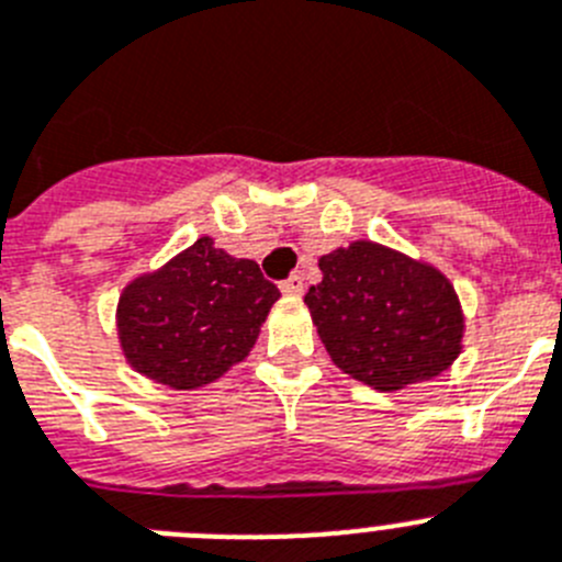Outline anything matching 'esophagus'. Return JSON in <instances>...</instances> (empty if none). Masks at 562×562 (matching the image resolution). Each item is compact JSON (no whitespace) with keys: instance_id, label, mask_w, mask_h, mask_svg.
Segmentation results:
<instances>
[{"instance_id":"34e87169","label":"esophagus","mask_w":562,"mask_h":562,"mask_svg":"<svg viewBox=\"0 0 562 562\" xmlns=\"http://www.w3.org/2000/svg\"><path fill=\"white\" fill-rule=\"evenodd\" d=\"M282 293H288V296H300V293H305V277L302 274H291L285 282H280Z\"/></svg>"}]
</instances>
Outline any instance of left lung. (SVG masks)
I'll return each instance as SVG.
<instances>
[{"label": "left lung", "mask_w": 562, "mask_h": 562, "mask_svg": "<svg viewBox=\"0 0 562 562\" xmlns=\"http://www.w3.org/2000/svg\"><path fill=\"white\" fill-rule=\"evenodd\" d=\"M318 269L305 305L333 363L356 381L397 392L445 372L462 352V307L434 266L356 240Z\"/></svg>", "instance_id": "8db88e82"}]
</instances>
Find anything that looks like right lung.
<instances>
[{
    "instance_id": "right-lung-1",
    "label": "right lung",
    "mask_w": 562,
    "mask_h": 562,
    "mask_svg": "<svg viewBox=\"0 0 562 562\" xmlns=\"http://www.w3.org/2000/svg\"><path fill=\"white\" fill-rule=\"evenodd\" d=\"M280 300L255 260H237L199 237L120 296L117 333L136 372L173 389L215 381L244 361Z\"/></svg>"
}]
</instances>
